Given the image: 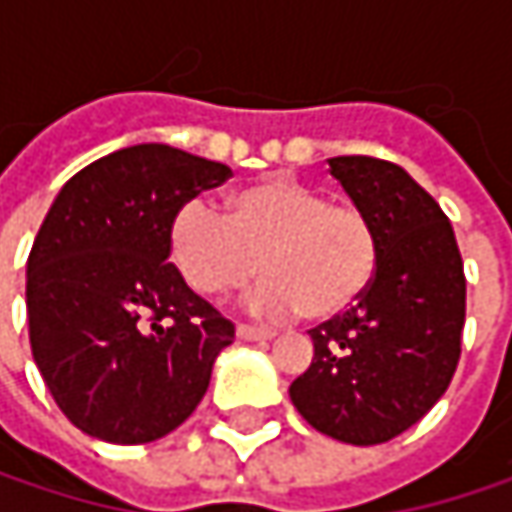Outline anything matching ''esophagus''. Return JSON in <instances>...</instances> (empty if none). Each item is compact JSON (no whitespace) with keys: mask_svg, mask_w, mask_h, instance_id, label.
<instances>
[{"mask_svg":"<svg viewBox=\"0 0 512 512\" xmlns=\"http://www.w3.org/2000/svg\"><path fill=\"white\" fill-rule=\"evenodd\" d=\"M237 338H240V341H272L275 332H272V329H257V326L240 323V326H237Z\"/></svg>","mask_w":512,"mask_h":512,"instance_id":"esophagus-1","label":"esophagus"}]
</instances>
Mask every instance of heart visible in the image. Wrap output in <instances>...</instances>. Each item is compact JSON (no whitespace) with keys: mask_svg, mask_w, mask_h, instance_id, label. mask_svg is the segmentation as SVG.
Listing matches in <instances>:
<instances>
[{"mask_svg":"<svg viewBox=\"0 0 512 512\" xmlns=\"http://www.w3.org/2000/svg\"><path fill=\"white\" fill-rule=\"evenodd\" d=\"M379 231L350 201L296 174H266L234 189L222 216L186 201L168 222V257L201 296H222L263 272L249 302L260 314L344 317L373 284Z\"/></svg>","mask_w":512,"mask_h":512,"instance_id":"1","label":"heart"}]
</instances>
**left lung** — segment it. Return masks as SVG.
I'll return each instance as SVG.
<instances>
[{
  "instance_id": "8db88e82",
  "label": "left lung",
  "mask_w": 512,
  "mask_h": 512,
  "mask_svg": "<svg viewBox=\"0 0 512 512\" xmlns=\"http://www.w3.org/2000/svg\"><path fill=\"white\" fill-rule=\"evenodd\" d=\"M379 231L373 284L344 317L311 329L314 358L290 385L299 415L347 445H382L418 424L460 361L465 275L442 207L400 165L329 159Z\"/></svg>"
}]
</instances>
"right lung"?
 Masks as SVG:
<instances>
[{
	"label": "right lung",
	"instance_id": "add662e5",
	"mask_svg": "<svg viewBox=\"0 0 512 512\" xmlns=\"http://www.w3.org/2000/svg\"><path fill=\"white\" fill-rule=\"evenodd\" d=\"M231 168L168 145H133L73 174L26 263L35 364L82 433L145 445L201 403L234 323L168 263V222Z\"/></svg>",
	"mask_w": 512,
	"mask_h": 512
}]
</instances>
